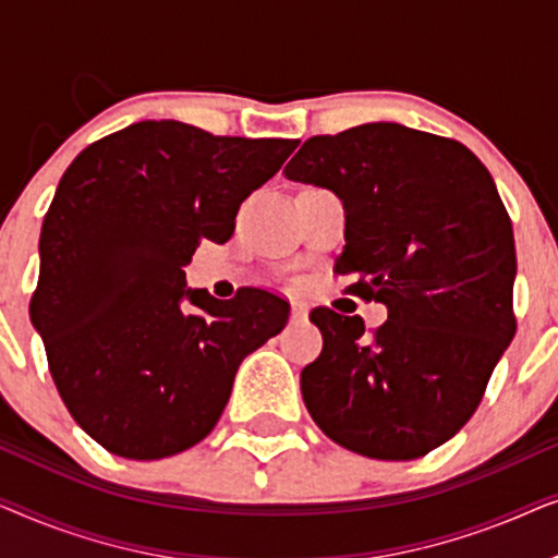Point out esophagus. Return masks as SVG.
Listing matches in <instances>:
<instances>
[{
    "instance_id": "esophagus-1",
    "label": "esophagus",
    "mask_w": 558,
    "mask_h": 558,
    "mask_svg": "<svg viewBox=\"0 0 558 558\" xmlns=\"http://www.w3.org/2000/svg\"><path fill=\"white\" fill-rule=\"evenodd\" d=\"M292 319L294 323H304V319H307V307H304L302 302L292 304Z\"/></svg>"
}]
</instances>
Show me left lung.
I'll return each instance as SVG.
<instances>
[{
	"label": "left lung",
	"mask_w": 558,
	"mask_h": 558,
	"mask_svg": "<svg viewBox=\"0 0 558 558\" xmlns=\"http://www.w3.org/2000/svg\"><path fill=\"white\" fill-rule=\"evenodd\" d=\"M284 174L340 197L335 269L388 307L373 332L312 310L323 353L302 371L304 407L350 452L429 454L470 422L515 335L513 226L490 172L460 142L378 121L312 136Z\"/></svg>",
	"instance_id": "1"
}]
</instances>
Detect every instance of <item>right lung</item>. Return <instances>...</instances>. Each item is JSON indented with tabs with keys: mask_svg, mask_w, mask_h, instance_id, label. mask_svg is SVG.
<instances>
[{
	"mask_svg": "<svg viewBox=\"0 0 558 558\" xmlns=\"http://www.w3.org/2000/svg\"><path fill=\"white\" fill-rule=\"evenodd\" d=\"M296 140L213 136L140 121L68 167L40 233L29 317L75 424L111 454L162 460L203 441L243 357L284 330L289 302L187 289L203 239L233 235L241 203Z\"/></svg>",
	"mask_w": 558,
	"mask_h": 558,
	"instance_id": "obj_1",
	"label": "right lung"
}]
</instances>
